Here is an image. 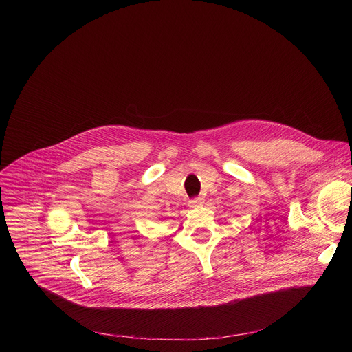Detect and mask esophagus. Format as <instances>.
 Here are the masks:
<instances>
[{"mask_svg":"<svg viewBox=\"0 0 352 352\" xmlns=\"http://www.w3.org/2000/svg\"><path fill=\"white\" fill-rule=\"evenodd\" d=\"M201 203H203L201 198H194V199H191V201H188V206H190V207H197V206H199Z\"/></svg>","mask_w":352,"mask_h":352,"instance_id":"esophagus-1","label":"esophagus"}]
</instances>
